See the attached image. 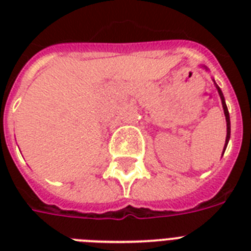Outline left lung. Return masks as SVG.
<instances>
[{
  "mask_svg": "<svg viewBox=\"0 0 251 251\" xmlns=\"http://www.w3.org/2000/svg\"><path fill=\"white\" fill-rule=\"evenodd\" d=\"M216 88H218V92L220 95V99H222V104H223V109H224V114H226V145H224V151L226 149V145H228V142H229V138H230V120H229V112H228V108H226V100H224V96H223V92L220 90V87L218 84L215 83ZM223 151V153H224Z\"/></svg>",
  "mask_w": 251,
  "mask_h": 251,
  "instance_id": "1",
  "label": "left lung"
}]
</instances>
